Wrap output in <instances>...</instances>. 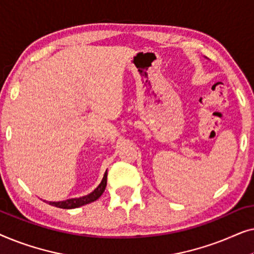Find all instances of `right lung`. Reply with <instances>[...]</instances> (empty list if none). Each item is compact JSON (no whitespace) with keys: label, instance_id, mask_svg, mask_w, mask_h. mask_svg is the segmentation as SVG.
<instances>
[{"label":"right lung","instance_id":"obj_1","mask_svg":"<svg viewBox=\"0 0 254 254\" xmlns=\"http://www.w3.org/2000/svg\"><path fill=\"white\" fill-rule=\"evenodd\" d=\"M106 183H107V170L105 172V175L103 177L102 183L99 184L98 187L91 192L88 195L81 196V197H75V199H68L64 201H58V202H53V201H46L47 203H50L51 206L58 207V208H62V209H74V208H78L84 206V204L91 203L93 201H96L100 195L104 193V190L106 189Z\"/></svg>","mask_w":254,"mask_h":254}]
</instances>
